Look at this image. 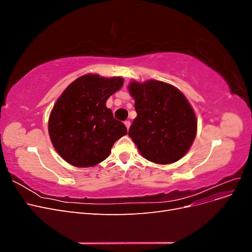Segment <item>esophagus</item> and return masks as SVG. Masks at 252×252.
Here are the masks:
<instances>
[{
  "label": "esophagus",
  "instance_id": "1",
  "mask_svg": "<svg viewBox=\"0 0 252 252\" xmlns=\"http://www.w3.org/2000/svg\"><path fill=\"white\" fill-rule=\"evenodd\" d=\"M124 124H125V126H126L127 129H129V127H130V122H129V121H125Z\"/></svg>",
  "mask_w": 252,
  "mask_h": 252
}]
</instances>
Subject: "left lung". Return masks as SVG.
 <instances>
[{
	"label": "left lung",
	"instance_id": "left-lung-1",
	"mask_svg": "<svg viewBox=\"0 0 252 252\" xmlns=\"http://www.w3.org/2000/svg\"><path fill=\"white\" fill-rule=\"evenodd\" d=\"M138 116L129 136L143 158L167 165L184 157L195 139V112L186 96L171 84L157 80L128 85Z\"/></svg>",
	"mask_w": 252,
	"mask_h": 252
}]
</instances>
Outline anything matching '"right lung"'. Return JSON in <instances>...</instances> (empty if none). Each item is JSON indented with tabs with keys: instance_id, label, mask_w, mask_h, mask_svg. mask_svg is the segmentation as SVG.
I'll return each instance as SVG.
<instances>
[{
	"instance_id": "add662e5",
	"label": "right lung",
	"mask_w": 252,
	"mask_h": 252,
	"mask_svg": "<svg viewBox=\"0 0 252 252\" xmlns=\"http://www.w3.org/2000/svg\"><path fill=\"white\" fill-rule=\"evenodd\" d=\"M124 84L121 77L84 74L67 86L53 105L48 132L53 147L67 163L86 168L107 158L113 144L127 134L125 125L106 107Z\"/></svg>"
}]
</instances>
